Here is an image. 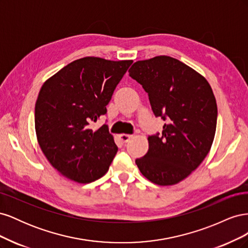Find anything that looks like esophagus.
<instances>
[{
	"instance_id": "34e87169",
	"label": "esophagus",
	"mask_w": 248,
	"mask_h": 248,
	"mask_svg": "<svg viewBox=\"0 0 248 248\" xmlns=\"http://www.w3.org/2000/svg\"><path fill=\"white\" fill-rule=\"evenodd\" d=\"M131 138H132V136H130V134H126V133H122V134H120V136H119V139L121 140V141L124 142V144L128 142Z\"/></svg>"
}]
</instances>
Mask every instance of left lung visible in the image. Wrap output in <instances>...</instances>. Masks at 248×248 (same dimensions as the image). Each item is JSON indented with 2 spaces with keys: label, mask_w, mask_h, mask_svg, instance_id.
Masks as SVG:
<instances>
[{
  "label": "left lung",
  "mask_w": 248,
  "mask_h": 248,
  "mask_svg": "<svg viewBox=\"0 0 248 248\" xmlns=\"http://www.w3.org/2000/svg\"><path fill=\"white\" fill-rule=\"evenodd\" d=\"M128 72L148 93L154 115L167 120L161 137L148 138L149 150L137 166L154 184L175 185L200 166L213 144L212 88L198 71L169 56L138 61Z\"/></svg>",
  "instance_id": "left-lung-1"
}]
</instances>
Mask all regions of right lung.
<instances>
[{
  "mask_svg": "<svg viewBox=\"0 0 248 248\" xmlns=\"http://www.w3.org/2000/svg\"><path fill=\"white\" fill-rule=\"evenodd\" d=\"M132 60L85 57L63 67L42 85L35 104V130L44 156L60 174L90 183L107 174L117 154L106 125L90 124L107 114L112 93Z\"/></svg>",
  "mask_w": 248,
  "mask_h": 248,
  "instance_id": "right-lung-1",
  "label": "right lung"
}]
</instances>
